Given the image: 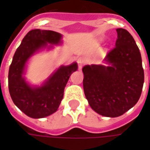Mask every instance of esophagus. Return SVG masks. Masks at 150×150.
I'll list each match as a JSON object with an SVG mask.
<instances>
[{
  "label": "esophagus",
  "mask_w": 150,
  "mask_h": 150,
  "mask_svg": "<svg viewBox=\"0 0 150 150\" xmlns=\"http://www.w3.org/2000/svg\"><path fill=\"white\" fill-rule=\"evenodd\" d=\"M84 59L83 58H79L78 59H77V63H78V66H79V68L81 69L82 67H83V65L84 64Z\"/></svg>",
  "instance_id": "esophagus-1"
}]
</instances>
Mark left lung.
Listing matches in <instances>:
<instances>
[{
    "label": "left lung",
    "mask_w": 150,
    "mask_h": 150,
    "mask_svg": "<svg viewBox=\"0 0 150 150\" xmlns=\"http://www.w3.org/2000/svg\"><path fill=\"white\" fill-rule=\"evenodd\" d=\"M116 45L105 57L110 66H85L83 90L89 105L102 116L116 117L135 105L142 95L141 53L129 31L116 29Z\"/></svg>",
    "instance_id": "obj_1"
}]
</instances>
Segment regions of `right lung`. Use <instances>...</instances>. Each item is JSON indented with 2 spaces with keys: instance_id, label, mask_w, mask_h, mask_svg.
<instances>
[{
  "instance_id": "right-lung-1",
  "label": "right lung",
  "mask_w": 150,
  "mask_h": 150,
  "mask_svg": "<svg viewBox=\"0 0 150 150\" xmlns=\"http://www.w3.org/2000/svg\"><path fill=\"white\" fill-rule=\"evenodd\" d=\"M61 34L35 29L29 31L16 50L8 70V91L15 105L32 118H42L55 112L63 98L66 84L77 64L62 66L40 88H33L22 77L25 62L36 50L47 42L58 44Z\"/></svg>"
}]
</instances>
